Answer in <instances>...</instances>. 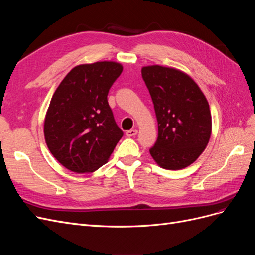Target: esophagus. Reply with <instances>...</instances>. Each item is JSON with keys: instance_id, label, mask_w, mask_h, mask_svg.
<instances>
[{"instance_id": "34e87169", "label": "esophagus", "mask_w": 255, "mask_h": 255, "mask_svg": "<svg viewBox=\"0 0 255 255\" xmlns=\"http://www.w3.org/2000/svg\"><path fill=\"white\" fill-rule=\"evenodd\" d=\"M137 133H138L137 129H129V130H127L126 135H127L128 137H133V136L137 135Z\"/></svg>"}]
</instances>
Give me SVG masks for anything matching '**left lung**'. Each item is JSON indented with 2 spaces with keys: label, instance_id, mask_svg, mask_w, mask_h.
Segmentation results:
<instances>
[{
  "label": "left lung",
  "instance_id": "8db88e82",
  "mask_svg": "<svg viewBox=\"0 0 255 255\" xmlns=\"http://www.w3.org/2000/svg\"><path fill=\"white\" fill-rule=\"evenodd\" d=\"M141 75L158 123L151 156L161 168L180 170L194 163L210 140V105L196 82L177 69L148 66Z\"/></svg>",
  "mask_w": 255,
  "mask_h": 255
}]
</instances>
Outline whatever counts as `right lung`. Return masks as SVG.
Returning <instances> with one entry per match:
<instances>
[{"instance_id": "right-lung-1", "label": "right lung", "mask_w": 255, "mask_h": 255, "mask_svg": "<svg viewBox=\"0 0 255 255\" xmlns=\"http://www.w3.org/2000/svg\"><path fill=\"white\" fill-rule=\"evenodd\" d=\"M122 69L115 61L76 66L54 92L44 138L53 156L70 171L98 170L123 136L107 101Z\"/></svg>"}]
</instances>
